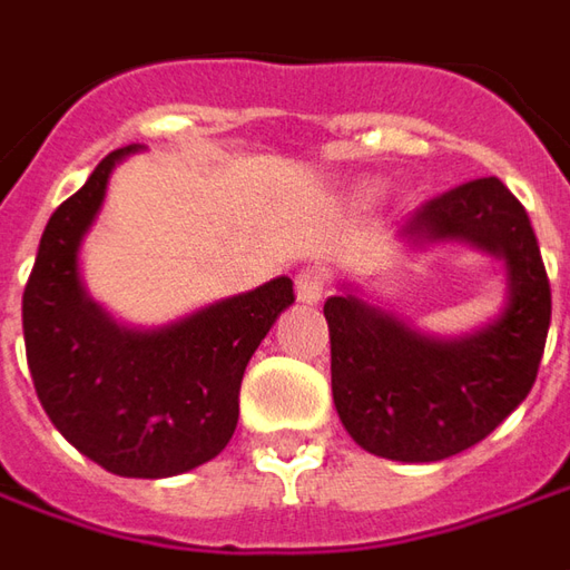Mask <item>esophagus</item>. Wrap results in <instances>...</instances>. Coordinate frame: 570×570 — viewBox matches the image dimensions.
I'll use <instances>...</instances> for the list:
<instances>
[{
  "mask_svg": "<svg viewBox=\"0 0 570 570\" xmlns=\"http://www.w3.org/2000/svg\"><path fill=\"white\" fill-rule=\"evenodd\" d=\"M327 293V274L321 268H302L296 274V299L305 305H315Z\"/></svg>",
  "mask_w": 570,
  "mask_h": 570,
  "instance_id": "esophagus-1",
  "label": "esophagus"
}]
</instances>
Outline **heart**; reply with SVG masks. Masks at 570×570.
<instances>
[{"instance_id":"obj_1","label":"heart","mask_w":570,"mask_h":570,"mask_svg":"<svg viewBox=\"0 0 570 570\" xmlns=\"http://www.w3.org/2000/svg\"><path fill=\"white\" fill-rule=\"evenodd\" d=\"M365 193H367V196H374V193H377V189H374V187H367Z\"/></svg>"}]
</instances>
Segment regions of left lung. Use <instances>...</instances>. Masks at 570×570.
Listing matches in <instances>:
<instances>
[{
  "instance_id": "1",
  "label": "left lung",
  "mask_w": 570,
  "mask_h": 570,
  "mask_svg": "<svg viewBox=\"0 0 570 570\" xmlns=\"http://www.w3.org/2000/svg\"><path fill=\"white\" fill-rule=\"evenodd\" d=\"M396 239L409 249L459 243L505 271L499 315L459 336L424 334L346 281L324 302L343 428L371 455L440 462L490 436L524 402L543 358L552 293L528 212L499 177L424 203Z\"/></svg>"
}]
</instances>
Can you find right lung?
I'll use <instances>...</instances> for the list:
<instances>
[{
  "mask_svg": "<svg viewBox=\"0 0 570 570\" xmlns=\"http://www.w3.org/2000/svg\"><path fill=\"white\" fill-rule=\"evenodd\" d=\"M142 146L106 155L58 205L24 289L30 377L58 433L118 478H174L212 462L239 417V381L293 281L203 305L161 327H130L92 299L80 249L102 212L111 171Z\"/></svg>",
  "mask_w": 570,
  "mask_h": 570,
  "instance_id": "add662e5",
  "label": "right lung"
}]
</instances>
